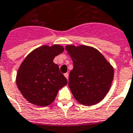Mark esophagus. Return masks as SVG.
Masks as SVG:
<instances>
[{
    "label": "esophagus",
    "instance_id": "1",
    "mask_svg": "<svg viewBox=\"0 0 133 133\" xmlns=\"http://www.w3.org/2000/svg\"><path fill=\"white\" fill-rule=\"evenodd\" d=\"M64 76L66 77V79L68 80V78H69V73L68 72H66V73L64 74Z\"/></svg>",
    "mask_w": 133,
    "mask_h": 133
}]
</instances>
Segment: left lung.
Instances as JSON below:
<instances>
[{
	"instance_id": "8db88e82",
	"label": "left lung",
	"mask_w": 133,
	"mask_h": 133,
	"mask_svg": "<svg viewBox=\"0 0 133 133\" xmlns=\"http://www.w3.org/2000/svg\"><path fill=\"white\" fill-rule=\"evenodd\" d=\"M72 60L68 86L76 100L91 106L104 99L114 79V68L96 49L86 45L65 46Z\"/></svg>"
}]
</instances>
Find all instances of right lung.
<instances>
[{"label": "right lung", "mask_w": 133, "mask_h": 133, "mask_svg": "<svg viewBox=\"0 0 133 133\" xmlns=\"http://www.w3.org/2000/svg\"><path fill=\"white\" fill-rule=\"evenodd\" d=\"M64 51L59 44L43 45L28 54L19 66L17 86L30 103L46 107L53 103L59 89L68 84L54 58Z\"/></svg>", "instance_id": "right-lung-1"}]
</instances>
